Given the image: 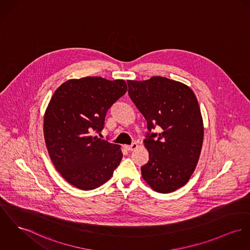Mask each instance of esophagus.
<instances>
[{
	"instance_id": "esophagus-1",
	"label": "esophagus",
	"mask_w": 250,
	"mask_h": 250,
	"mask_svg": "<svg viewBox=\"0 0 250 250\" xmlns=\"http://www.w3.org/2000/svg\"><path fill=\"white\" fill-rule=\"evenodd\" d=\"M136 147H137V143H136V142H133L131 145L125 146V148H126L128 151H133V150L136 149Z\"/></svg>"
}]
</instances>
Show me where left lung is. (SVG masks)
Wrapping results in <instances>:
<instances>
[{
	"mask_svg": "<svg viewBox=\"0 0 250 250\" xmlns=\"http://www.w3.org/2000/svg\"><path fill=\"white\" fill-rule=\"evenodd\" d=\"M127 83L147 120L143 142L149 161L141 167L142 178L159 193L176 191L189 181L202 151L204 123L197 97L188 86L166 77ZM157 126L159 134L152 132Z\"/></svg>",
	"mask_w": 250,
	"mask_h": 250,
	"instance_id": "obj_1",
	"label": "left lung"
}]
</instances>
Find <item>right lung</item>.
<instances>
[{
    "label": "right lung",
    "mask_w": 250,
    "mask_h": 250,
    "mask_svg": "<svg viewBox=\"0 0 250 250\" xmlns=\"http://www.w3.org/2000/svg\"><path fill=\"white\" fill-rule=\"evenodd\" d=\"M124 80L70 79L53 93L44 117V136L56 170L71 185L92 190L110 180L122 159L120 146L92 136L125 94Z\"/></svg>",
    "instance_id": "obj_1"
}]
</instances>
